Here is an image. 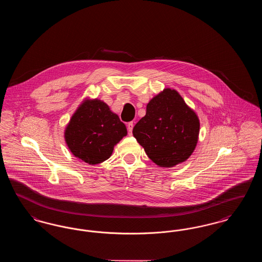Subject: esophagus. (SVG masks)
I'll list each match as a JSON object with an SVG mask.
<instances>
[{
  "label": "esophagus",
  "instance_id": "obj_1",
  "mask_svg": "<svg viewBox=\"0 0 262 262\" xmlns=\"http://www.w3.org/2000/svg\"><path fill=\"white\" fill-rule=\"evenodd\" d=\"M133 128H134V123H133V122H129V123L127 124V133H128L129 136L133 134Z\"/></svg>",
  "mask_w": 262,
  "mask_h": 262
}]
</instances>
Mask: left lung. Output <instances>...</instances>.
<instances>
[{
    "instance_id": "1",
    "label": "left lung",
    "mask_w": 262,
    "mask_h": 262,
    "mask_svg": "<svg viewBox=\"0 0 262 262\" xmlns=\"http://www.w3.org/2000/svg\"><path fill=\"white\" fill-rule=\"evenodd\" d=\"M133 134L153 162L170 168L186 161L193 152L200 121L181 95L167 88L147 104L146 115Z\"/></svg>"
}]
</instances>
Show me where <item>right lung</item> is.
<instances>
[{
    "instance_id": "add662e5",
    "label": "right lung",
    "mask_w": 262,
    "mask_h": 262,
    "mask_svg": "<svg viewBox=\"0 0 262 262\" xmlns=\"http://www.w3.org/2000/svg\"><path fill=\"white\" fill-rule=\"evenodd\" d=\"M126 135L120 118L100 100H88L77 109L67 126L64 137L75 157L99 164L112 154L114 146Z\"/></svg>"
}]
</instances>
